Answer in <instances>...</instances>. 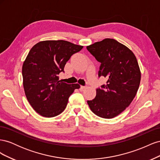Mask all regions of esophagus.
<instances>
[{
  "label": "esophagus",
  "instance_id": "obj_1",
  "mask_svg": "<svg viewBox=\"0 0 160 160\" xmlns=\"http://www.w3.org/2000/svg\"><path fill=\"white\" fill-rule=\"evenodd\" d=\"M87 88H86V87L85 86H81L80 87V91H84L85 89H86Z\"/></svg>",
  "mask_w": 160,
  "mask_h": 160
}]
</instances>
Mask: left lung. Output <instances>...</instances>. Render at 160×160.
Masks as SVG:
<instances>
[{"mask_svg": "<svg viewBox=\"0 0 160 160\" xmlns=\"http://www.w3.org/2000/svg\"><path fill=\"white\" fill-rule=\"evenodd\" d=\"M101 62L99 76L107 79L97 89L95 99L88 101L92 112L100 118L111 119L119 115L132 102L141 81V71L133 52L113 38L87 47Z\"/></svg>", "mask_w": 160, "mask_h": 160, "instance_id": "8db88e82", "label": "left lung"}]
</instances>
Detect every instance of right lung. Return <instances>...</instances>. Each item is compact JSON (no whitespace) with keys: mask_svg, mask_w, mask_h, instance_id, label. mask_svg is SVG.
Masks as SVG:
<instances>
[{"mask_svg":"<svg viewBox=\"0 0 160 160\" xmlns=\"http://www.w3.org/2000/svg\"><path fill=\"white\" fill-rule=\"evenodd\" d=\"M83 46L67 41H43L34 45L23 62L22 74L26 98L37 113L45 118L61 114L77 83L59 80L66 62Z\"/></svg>","mask_w":160,"mask_h":160,"instance_id":"add662e5","label":"right lung"}]
</instances>
